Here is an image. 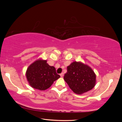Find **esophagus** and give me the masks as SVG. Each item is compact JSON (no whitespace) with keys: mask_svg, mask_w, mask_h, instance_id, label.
<instances>
[{"mask_svg":"<svg viewBox=\"0 0 122 122\" xmlns=\"http://www.w3.org/2000/svg\"><path fill=\"white\" fill-rule=\"evenodd\" d=\"M60 75V76H61V77H62L63 76H64V73H61Z\"/></svg>","mask_w":122,"mask_h":122,"instance_id":"1","label":"esophagus"}]
</instances>
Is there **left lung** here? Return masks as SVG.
Instances as JSON below:
<instances>
[{
    "label": "left lung",
    "mask_w": 122,
    "mask_h": 122,
    "mask_svg": "<svg viewBox=\"0 0 122 122\" xmlns=\"http://www.w3.org/2000/svg\"><path fill=\"white\" fill-rule=\"evenodd\" d=\"M64 80L74 93L82 94L94 87L96 75L86 64L74 61L67 67Z\"/></svg>",
    "instance_id": "left-lung-1"
}]
</instances>
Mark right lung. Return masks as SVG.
<instances>
[{
    "label": "right lung",
    "mask_w": 122,
    "mask_h": 122,
    "mask_svg": "<svg viewBox=\"0 0 122 122\" xmlns=\"http://www.w3.org/2000/svg\"><path fill=\"white\" fill-rule=\"evenodd\" d=\"M46 60L39 59L30 64L26 71L27 81L35 89L44 91L50 87L60 76L56 73V68L50 66Z\"/></svg>",
    "instance_id": "add662e5"
}]
</instances>
